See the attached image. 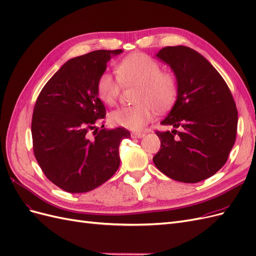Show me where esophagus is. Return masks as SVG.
I'll return each instance as SVG.
<instances>
[{
  "label": "esophagus",
  "instance_id": "esophagus-1",
  "mask_svg": "<svg viewBox=\"0 0 256 256\" xmlns=\"http://www.w3.org/2000/svg\"><path fill=\"white\" fill-rule=\"evenodd\" d=\"M144 136H145V132H132V134H131V136H132V138H143Z\"/></svg>",
  "mask_w": 256,
  "mask_h": 256
}]
</instances>
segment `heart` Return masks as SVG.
<instances>
[{"instance_id":"1","label":"heart","mask_w":256,"mask_h":256,"mask_svg":"<svg viewBox=\"0 0 256 256\" xmlns=\"http://www.w3.org/2000/svg\"><path fill=\"white\" fill-rule=\"evenodd\" d=\"M116 76L104 72L96 81L97 95L108 106H114L120 98L122 83L138 84L134 97L138 102L112 111L109 122L114 126L140 130L159 112L171 108L180 92L178 78L172 70H162L158 60L148 54L134 52L122 58L115 66Z\"/></svg>"}]
</instances>
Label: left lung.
Listing matches in <instances>:
<instances>
[{
    "label": "left lung",
    "instance_id": "left-lung-1",
    "mask_svg": "<svg viewBox=\"0 0 256 256\" xmlns=\"http://www.w3.org/2000/svg\"><path fill=\"white\" fill-rule=\"evenodd\" d=\"M157 56L176 74L180 92L173 109L161 122L175 129L156 131L161 145L152 161L174 180L198 182L228 161L237 132L235 100L221 74L196 50L184 46L164 47Z\"/></svg>",
    "mask_w": 256,
    "mask_h": 256
}]
</instances>
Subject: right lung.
I'll return each instance as SVG.
<instances>
[{
	"label": "right lung",
	"instance_id": "obj_1",
	"mask_svg": "<svg viewBox=\"0 0 256 256\" xmlns=\"http://www.w3.org/2000/svg\"><path fill=\"white\" fill-rule=\"evenodd\" d=\"M120 52L96 50L69 60L37 97L30 126L33 152L46 177L62 190H94L120 166L118 147L130 132L122 127L96 128L106 118L96 81L111 56Z\"/></svg>",
	"mask_w": 256,
	"mask_h": 256
}]
</instances>
